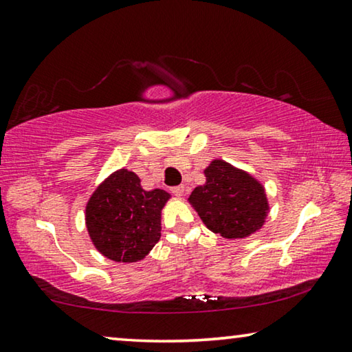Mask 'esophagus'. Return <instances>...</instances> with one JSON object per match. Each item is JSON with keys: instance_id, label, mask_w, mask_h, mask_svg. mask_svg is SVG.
<instances>
[{"instance_id": "34e87169", "label": "esophagus", "mask_w": 352, "mask_h": 352, "mask_svg": "<svg viewBox=\"0 0 352 352\" xmlns=\"http://www.w3.org/2000/svg\"><path fill=\"white\" fill-rule=\"evenodd\" d=\"M170 190H172V194L175 195V197H182V195L184 194V186H183V184H180V186L172 188Z\"/></svg>"}]
</instances>
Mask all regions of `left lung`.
<instances>
[{
	"label": "left lung",
	"mask_w": 352,
	"mask_h": 352,
	"mask_svg": "<svg viewBox=\"0 0 352 352\" xmlns=\"http://www.w3.org/2000/svg\"><path fill=\"white\" fill-rule=\"evenodd\" d=\"M204 174L205 184L195 188L188 201L208 230L234 241L262 228L270 206L258 178L220 158L212 160Z\"/></svg>",
	"instance_id": "8db88e82"
}]
</instances>
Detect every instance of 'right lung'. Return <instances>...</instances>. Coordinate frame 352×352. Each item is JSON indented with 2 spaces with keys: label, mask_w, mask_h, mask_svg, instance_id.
I'll return each instance as SVG.
<instances>
[{
  "label": "right lung",
  "mask_w": 352,
  "mask_h": 352,
  "mask_svg": "<svg viewBox=\"0 0 352 352\" xmlns=\"http://www.w3.org/2000/svg\"><path fill=\"white\" fill-rule=\"evenodd\" d=\"M164 189L146 190L140 177L118 169L94 189L85 206L88 236L98 252L115 262H138L162 236Z\"/></svg>",
  "instance_id": "add662e5"
}]
</instances>
